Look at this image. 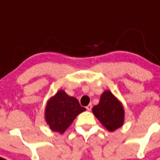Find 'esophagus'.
Returning <instances> with one entry per match:
<instances>
[{
	"mask_svg": "<svg viewBox=\"0 0 160 160\" xmlns=\"http://www.w3.org/2000/svg\"><path fill=\"white\" fill-rule=\"evenodd\" d=\"M86 108L87 109V111H91V109H92V104H91V103H90L89 105H87Z\"/></svg>",
	"mask_w": 160,
	"mask_h": 160,
	"instance_id": "34e87169",
	"label": "esophagus"
}]
</instances>
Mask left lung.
<instances>
[{
    "label": "left lung",
    "instance_id": "obj_1",
    "mask_svg": "<svg viewBox=\"0 0 160 160\" xmlns=\"http://www.w3.org/2000/svg\"><path fill=\"white\" fill-rule=\"evenodd\" d=\"M94 115L108 130L114 131L124 122V109L111 91H104L100 97L99 104L92 108Z\"/></svg>",
    "mask_w": 160,
    "mask_h": 160
}]
</instances>
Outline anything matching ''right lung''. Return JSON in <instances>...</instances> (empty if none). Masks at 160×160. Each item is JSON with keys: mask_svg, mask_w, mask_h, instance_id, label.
Wrapping results in <instances>:
<instances>
[{"mask_svg": "<svg viewBox=\"0 0 160 160\" xmlns=\"http://www.w3.org/2000/svg\"><path fill=\"white\" fill-rule=\"evenodd\" d=\"M45 120L50 129L63 133L78 114L86 111L78 100L70 97L64 91H58L48 102L45 109Z\"/></svg>", "mask_w": 160, "mask_h": 160, "instance_id": "add662e5", "label": "right lung"}]
</instances>
